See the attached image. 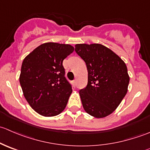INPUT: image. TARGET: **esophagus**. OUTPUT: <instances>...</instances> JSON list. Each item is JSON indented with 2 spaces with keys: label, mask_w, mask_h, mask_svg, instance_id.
I'll use <instances>...</instances> for the list:
<instances>
[{
  "label": "esophagus",
  "mask_w": 150,
  "mask_h": 150,
  "mask_svg": "<svg viewBox=\"0 0 150 150\" xmlns=\"http://www.w3.org/2000/svg\"><path fill=\"white\" fill-rule=\"evenodd\" d=\"M72 84H73L74 86H76V81H72Z\"/></svg>",
  "instance_id": "obj_1"
}]
</instances>
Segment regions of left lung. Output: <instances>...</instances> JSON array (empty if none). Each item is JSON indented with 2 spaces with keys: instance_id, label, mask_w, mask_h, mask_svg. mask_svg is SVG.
I'll list each match as a JSON object with an SVG mask.
<instances>
[{
  "instance_id": "1",
  "label": "left lung",
  "mask_w": 150,
  "mask_h": 150,
  "mask_svg": "<svg viewBox=\"0 0 150 150\" xmlns=\"http://www.w3.org/2000/svg\"><path fill=\"white\" fill-rule=\"evenodd\" d=\"M75 51L88 69V84L79 91L85 111L96 118L106 117L116 110L128 91L127 67L102 44H76Z\"/></svg>"
}]
</instances>
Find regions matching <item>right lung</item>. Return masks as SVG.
<instances>
[{
  "label": "right lung",
  "mask_w": 150,
  "mask_h": 150,
  "mask_svg": "<svg viewBox=\"0 0 150 150\" xmlns=\"http://www.w3.org/2000/svg\"><path fill=\"white\" fill-rule=\"evenodd\" d=\"M73 51L69 44L50 42L24 59L19 83L27 102L40 115L56 116L66 107L72 89L62 62Z\"/></svg>",
  "instance_id": "obj_1"
}]
</instances>
